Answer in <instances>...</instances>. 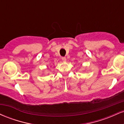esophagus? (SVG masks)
Returning <instances> with one entry per match:
<instances>
[{
    "label": "esophagus",
    "mask_w": 124,
    "mask_h": 124,
    "mask_svg": "<svg viewBox=\"0 0 124 124\" xmlns=\"http://www.w3.org/2000/svg\"><path fill=\"white\" fill-rule=\"evenodd\" d=\"M62 60L63 61V62H66V58L65 57H62Z\"/></svg>",
    "instance_id": "obj_1"
}]
</instances>
